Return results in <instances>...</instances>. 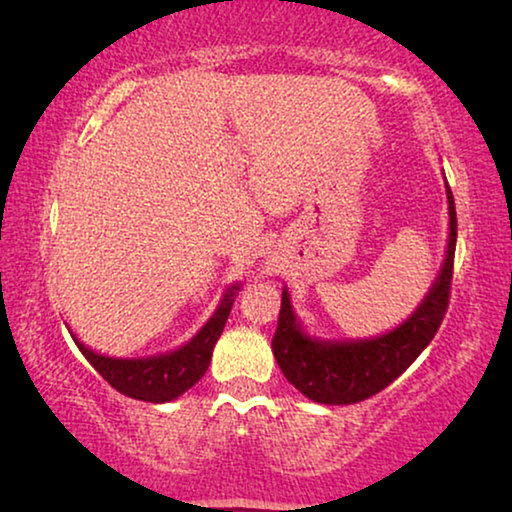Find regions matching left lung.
Here are the masks:
<instances>
[{
	"label": "left lung",
	"instance_id": "obj_1",
	"mask_svg": "<svg viewBox=\"0 0 512 512\" xmlns=\"http://www.w3.org/2000/svg\"><path fill=\"white\" fill-rule=\"evenodd\" d=\"M449 199V244L447 258L426 301L407 322L390 334L369 341L322 343L305 336L291 313L287 289L282 291V308L277 331L272 336V355L282 374L296 390L320 404H355L381 393L433 341L447 315L451 277L456 251V207L447 185Z\"/></svg>",
	"mask_w": 512,
	"mask_h": 512
}]
</instances>
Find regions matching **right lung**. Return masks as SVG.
Returning a JSON list of instances; mask_svg holds the SVG:
<instances>
[{"instance_id": "obj_1", "label": "right lung", "mask_w": 512, "mask_h": 512, "mask_svg": "<svg viewBox=\"0 0 512 512\" xmlns=\"http://www.w3.org/2000/svg\"><path fill=\"white\" fill-rule=\"evenodd\" d=\"M237 289L240 287L228 289L214 317L204 324L202 331L190 343L169 355L145 357V360H115V357L98 355L94 350L84 348L79 341L75 343L86 360L91 362V367L122 395L143 402L176 400L178 395H183L207 374L211 353H214L218 336L223 334L225 322H228Z\"/></svg>"}]
</instances>
